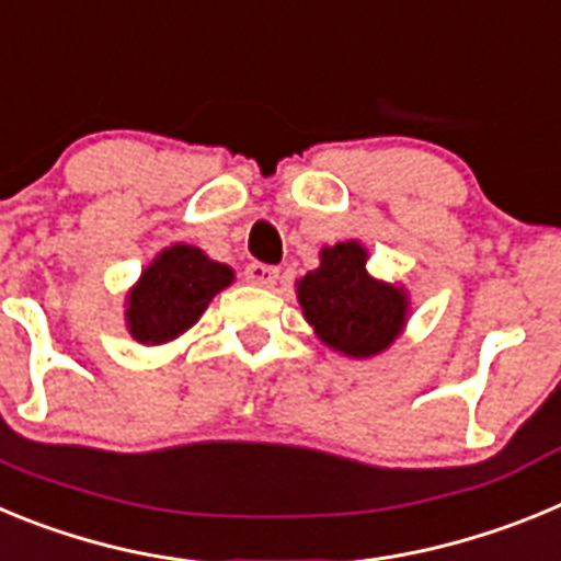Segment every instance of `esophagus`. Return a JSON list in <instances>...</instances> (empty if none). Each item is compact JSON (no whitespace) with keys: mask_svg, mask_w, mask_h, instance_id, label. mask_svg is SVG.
Returning a JSON list of instances; mask_svg holds the SVG:
<instances>
[{"mask_svg":"<svg viewBox=\"0 0 561 561\" xmlns=\"http://www.w3.org/2000/svg\"><path fill=\"white\" fill-rule=\"evenodd\" d=\"M277 266H270V264H247L244 270V277H247V284L252 286H264V289H272V286L277 284Z\"/></svg>","mask_w":561,"mask_h":561,"instance_id":"1","label":"esophagus"}]
</instances>
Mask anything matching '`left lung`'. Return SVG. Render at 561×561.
I'll return each mask as SVG.
<instances>
[{"label":"left lung","instance_id":"obj_1","mask_svg":"<svg viewBox=\"0 0 561 561\" xmlns=\"http://www.w3.org/2000/svg\"><path fill=\"white\" fill-rule=\"evenodd\" d=\"M356 241L320 252V270L297 284V300L320 340L348 356H374L399 336L408 314L404 291L365 272Z\"/></svg>","mask_w":561,"mask_h":561}]
</instances>
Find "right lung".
I'll return each mask as SVG.
<instances>
[{
	"instance_id": "add662e5",
	"label": "right lung",
	"mask_w": 561,
	"mask_h": 561,
	"mask_svg": "<svg viewBox=\"0 0 561 561\" xmlns=\"http://www.w3.org/2000/svg\"><path fill=\"white\" fill-rule=\"evenodd\" d=\"M230 280V266L216 264L196 247H171L142 272L137 289L128 295V331L146 345L173 340L199 320Z\"/></svg>"
}]
</instances>
